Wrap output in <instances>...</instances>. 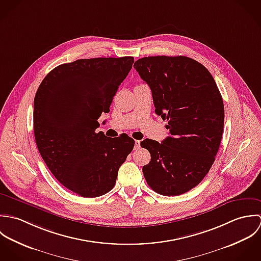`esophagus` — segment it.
<instances>
[{"label":"esophagus","mask_w":261,"mask_h":261,"mask_svg":"<svg viewBox=\"0 0 261 261\" xmlns=\"http://www.w3.org/2000/svg\"><path fill=\"white\" fill-rule=\"evenodd\" d=\"M139 148H140V140H135V147H134V149L138 150Z\"/></svg>","instance_id":"obj_1"}]
</instances>
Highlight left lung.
I'll list each match as a JSON object with an SVG mask.
<instances>
[{
	"label": "left lung",
	"mask_w": 261,
	"mask_h": 261,
	"mask_svg": "<svg viewBox=\"0 0 261 261\" xmlns=\"http://www.w3.org/2000/svg\"><path fill=\"white\" fill-rule=\"evenodd\" d=\"M134 68L149 86L155 113L170 136L140 144L151 155L142 168L148 186L178 196L198 186L215 161L224 128V104L208 69L187 56H148Z\"/></svg>",
	"instance_id": "8db88e82"
}]
</instances>
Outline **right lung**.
Listing matches in <instances>:
<instances>
[{"label":"right lung","mask_w":261,"mask_h":261,"mask_svg":"<svg viewBox=\"0 0 261 261\" xmlns=\"http://www.w3.org/2000/svg\"><path fill=\"white\" fill-rule=\"evenodd\" d=\"M134 58L97 57L63 63L44 77L34 98V136L55 178L84 198L109 193L133 150L127 134L96 132Z\"/></svg>","instance_id":"add662e5"}]
</instances>
